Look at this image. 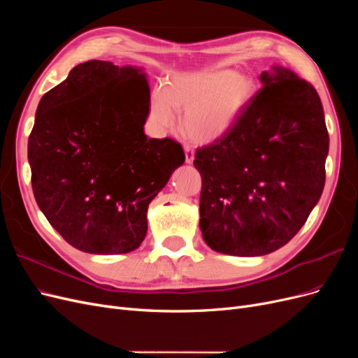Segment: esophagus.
<instances>
[{
	"label": "esophagus",
	"instance_id": "1",
	"mask_svg": "<svg viewBox=\"0 0 358 358\" xmlns=\"http://www.w3.org/2000/svg\"><path fill=\"white\" fill-rule=\"evenodd\" d=\"M183 150H185V161L188 162V164H191V162L194 161V150L189 145H183Z\"/></svg>",
	"mask_w": 358,
	"mask_h": 358
}]
</instances>
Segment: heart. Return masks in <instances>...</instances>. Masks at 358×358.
Masks as SVG:
<instances>
[{
    "mask_svg": "<svg viewBox=\"0 0 358 358\" xmlns=\"http://www.w3.org/2000/svg\"><path fill=\"white\" fill-rule=\"evenodd\" d=\"M258 94L254 76L243 70L209 69L173 76L150 95V121L171 128L182 113V129L191 140L210 143L239 122Z\"/></svg>",
    "mask_w": 358,
    "mask_h": 358,
    "instance_id": "1",
    "label": "heart"
}]
</instances>
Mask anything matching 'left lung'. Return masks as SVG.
Here are the masks:
<instances>
[{"mask_svg": "<svg viewBox=\"0 0 358 358\" xmlns=\"http://www.w3.org/2000/svg\"><path fill=\"white\" fill-rule=\"evenodd\" d=\"M259 80L239 122L194 159L200 230L221 254L258 257L288 243L326 182L329 133L315 88L278 66Z\"/></svg>", "mask_w": 358, "mask_h": 358, "instance_id": "obj_1", "label": "left lung"}]
</instances>
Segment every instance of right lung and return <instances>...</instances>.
<instances>
[{
  "mask_svg": "<svg viewBox=\"0 0 358 358\" xmlns=\"http://www.w3.org/2000/svg\"><path fill=\"white\" fill-rule=\"evenodd\" d=\"M142 69L76 66L41 96L28 138L40 210L64 241L88 254H127L143 242L148 206L185 161L173 138H148Z\"/></svg>",
  "mask_w": 358,
  "mask_h": 358,
  "instance_id": "right-lung-1",
  "label": "right lung"
}]
</instances>
